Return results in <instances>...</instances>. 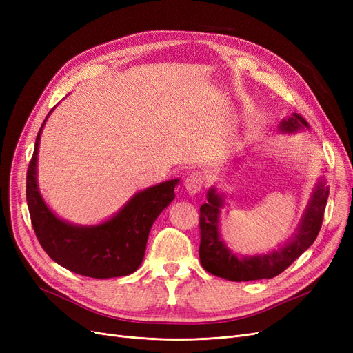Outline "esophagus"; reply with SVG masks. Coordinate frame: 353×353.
Returning a JSON list of instances; mask_svg holds the SVG:
<instances>
[{"instance_id":"34e87169","label":"esophagus","mask_w":353,"mask_h":353,"mask_svg":"<svg viewBox=\"0 0 353 353\" xmlns=\"http://www.w3.org/2000/svg\"><path fill=\"white\" fill-rule=\"evenodd\" d=\"M203 184H205V176L200 172H193L185 178V188L188 191V194H197L203 188Z\"/></svg>"}]
</instances>
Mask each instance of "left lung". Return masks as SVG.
Here are the masks:
<instances>
[{
  "instance_id": "left-lung-1",
  "label": "left lung",
  "mask_w": 353,
  "mask_h": 353,
  "mask_svg": "<svg viewBox=\"0 0 353 353\" xmlns=\"http://www.w3.org/2000/svg\"><path fill=\"white\" fill-rule=\"evenodd\" d=\"M309 128L301 114L293 113L280 125L283 132H296ZM328 199V187L321 179L316 184L309 205L299 223L294 237L283 248L271 253L256 256H236L219 236V216L223 206V197L210 188L208 203L200 206V262L208 272L230 281H252L274 279L287 270L299 256L309 249L323 225L324 210Z\"/></svg>"
}]
</instances>
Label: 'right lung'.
<instances>
[{
  "label": "right lung",
  "mask_w": 353,
  "mask_h": 353,
  "mask_svg": "<svg viewBox=\"0 0 353 353\" xmlns=\"http://www.w3.org/2000/svg\"><path fill=\"white\" fill-rule=\"evenodd\" d=\"M46 121L41 125L26 174L29 215L42 249L63 268L91 279L104 280L135 272L143 262L153 222L175 199L174 188L179 179L140 191L113 218L99 225H73L48 209L38 190V147Z\"/></svg>",
  "instance_id": "add662e5"
}]
</instances>
